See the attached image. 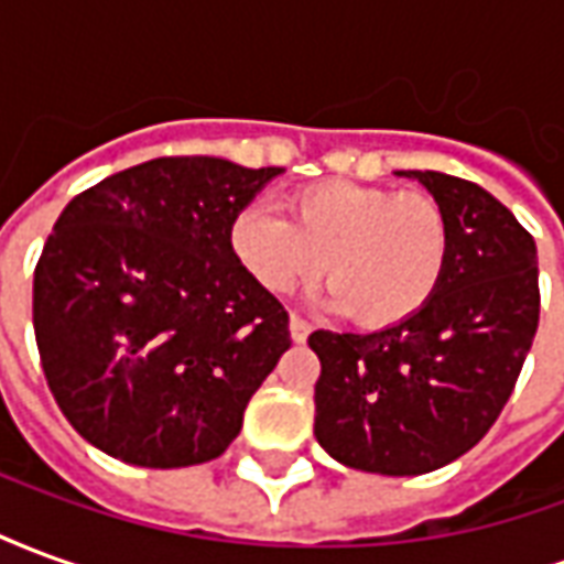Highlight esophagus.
<instances>
[{
	"label": "esophagus",
	"instance_id": "1",
	"mask_svg": "<svg viewBox=\"0 0 564 564\" xmlns=\"http://www.w3.org/2000/svg\"><path fill=\"white\" fill-rule=\"evenodd\" d=\"M307 335H311V326H307L305 319L302 317L290 319V338H293L295 344H305Z\"/></svg>",
	"mask_w": 564,
	"mask_h": 564
}]
</instances>
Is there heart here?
I'll use <instances>...</instances> for the list:
<instances>
[{
	"instance_id": "obj_1",
	"label": "heart",
	"mask_w": 564,
	"mask_h": 564,
	"mask_svg": "<svg viewBox=\"0 0 564 564\" xmlns=\"http://www.w3.org/2000/svg\"><path fill=\"white\" fill-rule=\"evenodd\" d=\"M283 220L247 202L229 223V247L269 293H290L326 271V302L359 326L383 329L416 317L444 283L449 220L425 193L356 181H319L286 198Z\"/></svg>"
}]
</instances>
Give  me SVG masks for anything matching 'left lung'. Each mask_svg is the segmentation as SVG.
I'll return each mask as SVG.
<instances>
[{"label":"left lung","mask_w":564,"mask_h":564,"mask_svg":"<svg viewBox=\"0 0 564 564\" xmlns=\"http://www.w3.org/2000/svg\"><path fill=\"white\" fill-rule=\"evenodd\" d=\"M423 184L449 220V265L416 317L371 332L317 329L314 435L332 459L387 477L444 468L508 404L532 350L541 293L538 250L484 186L441 172Z\"/></svg>","instance_id":"left-lung-1"}]
</instances>
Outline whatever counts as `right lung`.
Wrapping results in <instances>:
<instances>
[{"label":"right lung","mask_w":564,"mask_h":564,"mask_svg":"<svg viewBox=\"0 0 564 564\" xmlns=\"http://www.w3.org/2000/svg\"><path fill=\"white\" fill-rule=\"evenodd\" d=\"M283 169L162 156L59 214L32 283L44 378L84 441L141 468L220 456L290 350V317L229 247Z\"/></svg>","instance_id":"right-lung-1"}]
</instances>
